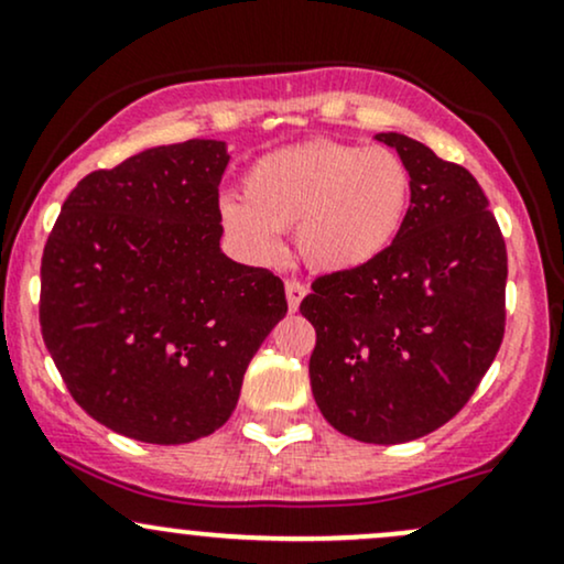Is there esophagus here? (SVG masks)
<instances>
[{
    "label": "esophagus",
    "instance_id": "obj_1",
    "mask_svg": "<svg viewBox=\"0 0 564 564\" xmlns=\"http://www.w3.org/2000/svg\"><path fill=\"white\" fill-rule=\"evenodd\" d=\"M304 296H307V286H304L302 281H294V278H291V281H286V300H289V310L291 312L300 310V304H302Z\"/></svg>",
    "mask_w": 564,
    "mask_h": 564
}]
</instances>
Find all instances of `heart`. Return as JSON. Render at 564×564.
Here are the masks:
<instances>
[{
	"instance_id": "1",
	"label": "heart",
	"mask_w": 564,
	"mask_h": 564,
	"mask_svg": "<svg viewBox=\"0 0 564 564\" xmlns=\"http://www.w3.org/2000/svg\"><path fill=\"white\" fill-rule=\"evenodd\" d=\"M410 171L389 147L312 139L247 167L241 199L220 202V226L243 257L275 264L294 230L312 270L349 273L381 257L404 226Z\"/></svg>"
}]
</instances>
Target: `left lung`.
<instances>
[{"instance_id":"1","label":"left lung","mask_w":564,"mask_h":564,"mask_svg":"<svg viewBox=\"0 0 564 564\" xmlns=\"http://www.w3.org/2000/svg\"><path fill=\"white\" fill-rule=\"evenodd\" d=\"M410 209L381 257L315 278L310 383L323 417L365 444H404L457 415L505 338L507 247L478 181L404 133Z\"/></svg>"}]
</instances>
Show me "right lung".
Returning a JSON list of instances; mask_svg holds the SVG:
<instances>
[{
  "mask_svg": "<svg viewBox=\"0 0 564 564\" xmlns=\"http://www.w3.org/2000/svg\"><path fill=\"white\" fill-rule=\"evenodd\" d=\"M223 141L192 139L88 173L42 257L39 323L70 397L144 444L220 429L286 315L283 281L220 252Z\"/></svg>",
  "mask_w": 564,
  "mask_h": 564,
  "instance_id": "right-lung-1",
  "label": "right lung"
}]
</instances>
